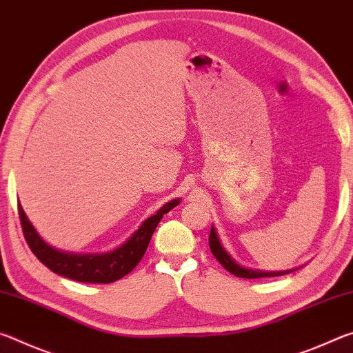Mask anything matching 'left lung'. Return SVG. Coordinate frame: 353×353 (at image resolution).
Masks as SVG:
<instances>
[{
  "label": "left lung",
  "mask_w": 353,
  "mask_h": 353,
  "mask_svg": "<svg viewBox=\"0 0 353 353\" xmlns=\"http://www.w3.org/2000/svg\"><path fill=\"white\" fill-rule=\"evenodd\" d=\"M208 244H210V250L214 255L221 265H223L227 271L230 274H234L236 277H243V279H261V277H277V276H285L290 271H280V272H263V271H254V270H246L238 265V263L232 259V256L225 252V249L221 246V243L218 240L216 230L214 227H212L210 230V236H208Z\"/></svg>",
  "instance_id": "8db88e82"
}]
</instances>
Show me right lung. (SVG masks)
<instances>
[{"instance_id": "add662e5", "label": "right lung", "mask_w": 353, "mask_h": 353, "mask_svg": "<svg viewBox=\"0 0 353 353\" xmlns=\"http://www.w3.org/2000/svg\"><path fill=\"white\" fill-rule=\"evenodd\" d=\"M179 204V199H174L165 204L154 216L148 218L135 234L129 238L126 244L109 254H92V255H77L70 252H62L51 248L50 244L41 240L35 232L32 224L29 223L21 205L19 204V214L21 230L25 235L29 249L32 254L50 268L52 272L59 276L67 277L76 282L83 283H112L126 276L145 255L148 244L151 241L155 227L162 221L163 214L168 213L171 208Z\"/></svg>"}]
</instances>
